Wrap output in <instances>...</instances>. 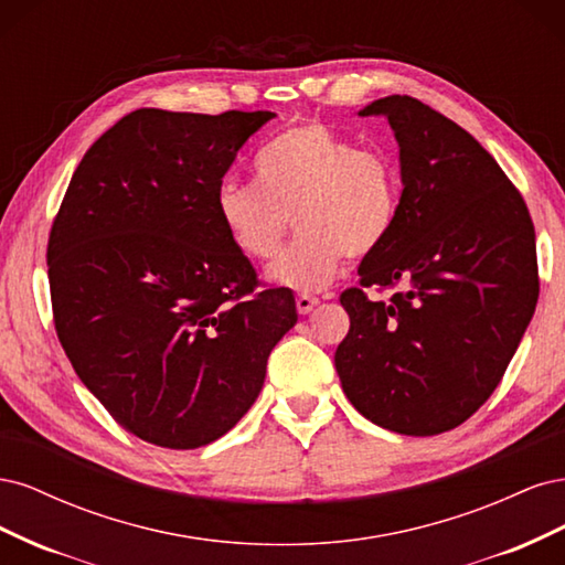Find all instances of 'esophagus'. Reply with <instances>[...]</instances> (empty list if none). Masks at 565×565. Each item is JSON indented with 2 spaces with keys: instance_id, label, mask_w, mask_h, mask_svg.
<instances>
[{
  "instance_id": "1",
  "label": "esophagus",
  "mask_w": 565,
  "mask_h": 565,
  "mask_svg": "<svg viewBox=\"0 0 565 565\" xmlns=\"http://www.w3.org/2000/svg\"><path fill=\"white\" fill-rule=\"evenodd\" d=\"M318 303H320V301H318L316 297H311V295H297V311H299L301 316L311 313Z\"/></svg>"
}]
</instances>
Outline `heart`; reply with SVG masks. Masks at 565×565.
I'll return each mask as SVG.
<instances>
[{"label":"heart","instance_id":"1","mask_svg":"<svg viewBox=\"0 0 565 565\" xmlns=\"http://www.w3.org/2000/svg\"><path fill=\"white\" fill-rule=\"evenodd\" d=\"M258 183L224 179L216 216L233 247L266 262L295 214L297 237L268 266V280L316 292L344 262L377 252L401 210V172L380 148H355L320 122L278 134L256 156Z\"/></svg>","mask_w":565,"mask_h":565}]
</instances>
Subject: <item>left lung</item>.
<instances>
[{"label": "left lung", "mask_w": 565, "mask_h": 565, "mask_svg": "<svg viewBox=\"0 0 565 565\" xmlns=\"http://www.w3.org/2000/svg\"><path fill=\"white\" fill-rule=\"evenodd\" d=\"M401 210L341 292L351 328L334 367L351 405L405 436L467 422L498 388L540 295L535 226L516 185L469 131L413 96H386ZM365 286L392 295L370 300Z\"/></svg>", "instance_id": "8db88e82"}]
</instances>
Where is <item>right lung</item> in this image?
Returning <instances> with one entry per match:
<instances>
[{
    "label": "right lung",
    "instance_id": "1",
    "mask_svg": "<svg viewBox=\"0 0 565 565\" xmlns=\"http://www.w3.org/2000/svg\"><path fill=\"white\" fill-rule=\"evenodd\" d=\"M268 110L141 108L84 152L49 233L56 334L82 384L152 446L193 450L259 396L295 328L216 216V188Z\"/></svg>",
    "mask_w": 565,
    "mask_h": 565
}]
</instances>
